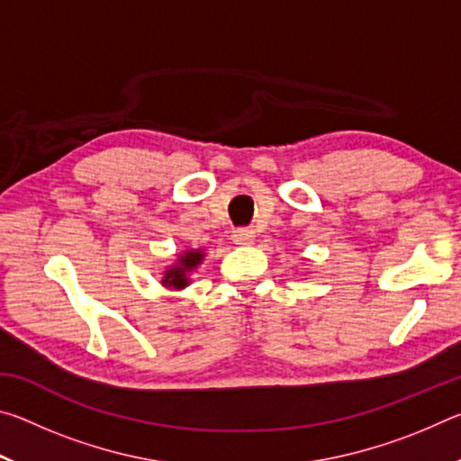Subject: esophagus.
Listing matches in <instances>:
<instances>
[{"label": "esophagus", "instance_id": "obj_1", "mask_svg": "<svg viewBox=\"0 0 461 461\" xmlns=\"http://www.w3.org/2000/svg\"><path fill=\"white\" fill-rule=\"evenodd\" d=\"M231 238L238 246H249V244H254L256 236H254V230H236Z\"/></svg>", "mask_w": 461, "mask_h": 461}]
</instances>
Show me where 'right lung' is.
<instances>
[{
  "mask_svg": "<svg viewBox=\"0 0 461 461\" xmlns=\"http://www.w3.org/2000/svg\"><path fill=\"white\" fill-rule=\"evenodd\" d=\"M175 256L176 260L162 268L160 285L165 288H170V291H183V288L191 285L193 272L201 267L203 260H205V249L185 248L183 252H178Z\"/></svg>",
  "mask_w": 461,
  "mask_h": 461,
  "instance_id": "right-lung-1",
  "label": "right lung"
}]
</instances>
